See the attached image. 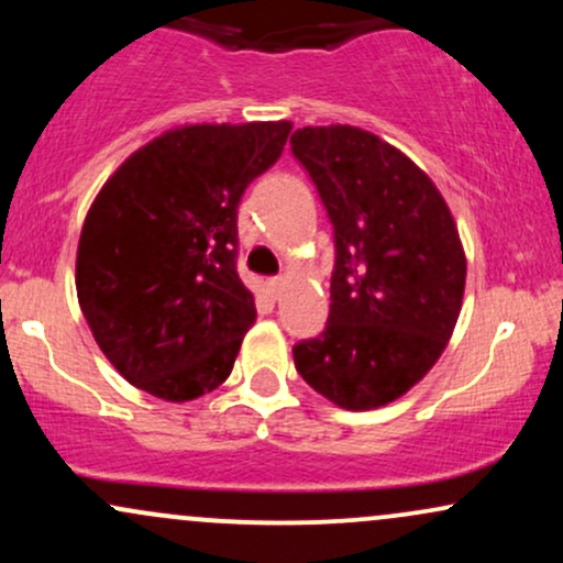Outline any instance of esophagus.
Returning <instances> with one entry per match:
<instances>
[{"mask_svg":"<svg viewBox=\"0 0 563 563\" xmlns=\"http://www.w3.org/2000/svg\"><path fill=\"white\" fill-rule=\"evenodd\" d=\"M283 277L277 275V277H269L267 280V290H269V296H273V299H280V290H283Z\"/></svg>","mask_w":563,"mask_h":563,"instance_id":"34e87169","label":"esophagus"}]
</instances>
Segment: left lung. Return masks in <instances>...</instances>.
<instances>
[{"label":"left lung","instance_id":"obj_1","mask_svg":"<svg viewBox=\"0 0 563 563\" xmlns=\"http://www.w3.org/2000/svg\"><path fill=\"white\" fill-rule=\"evenodd\" d=\"M290 153L333 224L331 314L294 346L299 376L346 410H373L418 384L448 346L466 288L455 222L426 174L354 126H307Z\"/></svg>","mask_w":563,"mask_h":563}]
</instances>
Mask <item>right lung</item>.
Returning a JSON list of instances; mask_svg holds the SVG:
<instances>
[{
	"instance_id": "add662e5",
	"label": "right lung",
	"mask_w": 563,
	"mask_h": 563,
	"mask_svg": "<svg viewBox=\"0 0 563 563\" xmlns=\"http://www.w3.org/2000/svg\"><path fill=\"white\" fill-rule=\"evenodd\" d=\"M288 132V121L174 129L95 198L76 290L95 341L137 389L187 402L230 376L256 318L238 277V203Z\"/></svg>"
}]
</instances>
